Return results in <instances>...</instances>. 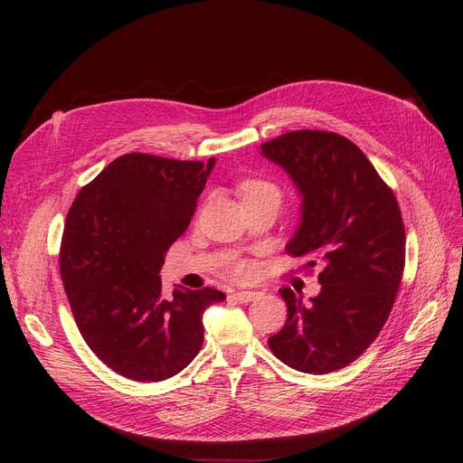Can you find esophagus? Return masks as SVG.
I'll use <instances>...</instances> for the list:
<instances>
[{"label":"esophagus","mask_w":463,"mask_h":463,"mask_svg":"<svg viewBox=\"0 0 463 463\" xmlns=\"http://www.w3.org/2000/svg\"><path fill=\"white\" fill-rule=\"evenodd\" d=\"M259 295H260V293H255V290H238V293H234L232 297H234L238 302H241V304H248V302L255 300Z\"/></svg>","instance_id":"34e87169"}]
</instances>
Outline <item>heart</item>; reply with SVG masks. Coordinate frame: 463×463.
<instances>
[{
    "mask_svg": "<svg viewBox=\"0 0 463 463\" xmlns=\"http://www.w3.org/2000/svg\"><path fill=\"white\" fill-rule=\"evenodd\" d=\"M238 191H240L241 199H244V201L260 197V194H270V193L279 194V191H278V187H276L274 184L266 182V180H262V178H248V180H244V182L240 184ZM234 274H236L238 278H246V276L250 274V264H238Z\"/></svg>",
    "mask_w": 463,
    "mask_h": 463,
    "instance_id": "heart-1",
    "label": "heart"
}]
</instances>
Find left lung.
<instances>
[{
    "label": "left lung",
    "instance_id": "1",
    "mask_svg": "<svg viewBox=\"0 0 463 463\" xmlns=\"http://www.w3.org/2000/svg\"><path fill=\"white\" fill-rule=\"evenodd\" d=\"M302 193V223L285 251L321 266V293L304 304L281 288L285 326L269 339L287 366L323 375L366 351L392 311L405 266V227L394 191L349 138L300 129L260 144Z\"/></svg>",
    "mask_w": 463,
    "mask_h": 463
}]
</instances>
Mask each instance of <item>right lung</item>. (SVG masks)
<instances>
[{"label": "right lung", "mask_w": 463, "mask_h": 463, "mask_svg": "<svg viewBox=\"0 0 463 463\" xmlns=\"http://www.w3.org/2000/svg\"><path fill=\"white\" fill-rule=\"evenodd\" d=\"M213 157L178 161L126 154L72 201L60 246V274L88 347L128 379L165 381L199 354L203 313L225 300L212 287L175 288L165 298L159 270L185 232Z\"/></svg>", "instance_id": "obj_1"}]
</instances>
